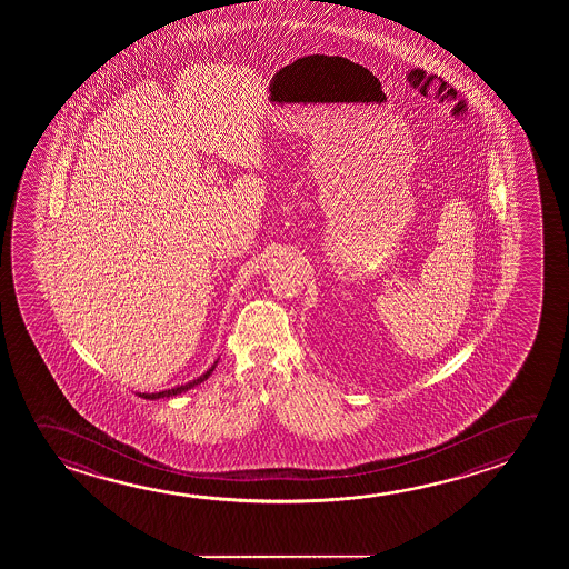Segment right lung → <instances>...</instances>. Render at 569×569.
Instances as JSON below:
<instances>
[{
	"instance_id": "1",
	"label": "right lung",
	"mask_w": 569,
	"mask_h": 569,
	"mask_svg": "<svg viewBox=\"0 0 569 569\" xmlns=\"http://www.w3.org/2000/svg\"><path fill=\"white\" fill-rule=\"evenodd\" d=\"M218 363V361H216ZM216 363L206 371L204 375H200L198 379H194V381L187 382V385H180V387H174V389H168V391H160V392H142V395H139V397H142V399H150V401H154V399H164V397H174V395H180V392L188 391V389H192V387H196V385H200V382H204L210 375H212V371H214Z\"/></svg>"
}]
</instances>
